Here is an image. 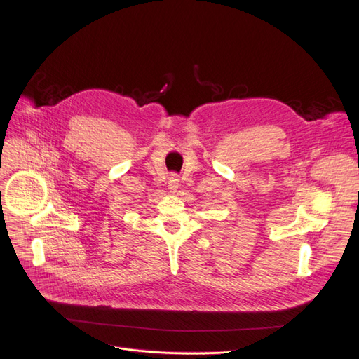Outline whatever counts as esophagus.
<instances>
[{"mask_svg": "<svg viewBox=\"0 0 359 359\" xmlns=\"http://www.w3.org/2000/svg\"><path fill=\"white\" fill-rule=\"evenodd\" d=\"M177 187H179V176L176 173L170 175V177H168V189L172 191V192H176Z\"/></svg>", "mask_w": 359, "mask_h": 359, "instance_id": "34e87169", "label": "esophagus"}]
</instances>
